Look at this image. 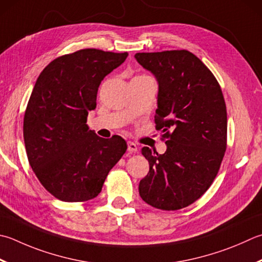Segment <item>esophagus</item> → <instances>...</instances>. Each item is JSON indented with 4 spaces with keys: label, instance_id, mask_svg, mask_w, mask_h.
<instances>
[{
    "label": "esophagus",
    "instance_id": "esophagus-1",
    "mask_svg": "<svg viewBox=\"0 0 262 262\" xmlns=\"http://www.w3.org/2000/svg\"><path fill=\"white\" fill-rule=\"evenodd\" d=\"M127 146H128V151H129L130 153H136L138 151V146L135 144L134 142H128L127 143Z\"/></svg>",
    "mask_w": 262,
    "mask_h": 262
}]
</instances>
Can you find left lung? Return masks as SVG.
Wrapping results in <instances>:
<instances>
[{"label": "left lung", "instance_id": "left-lung-1", "mask_svg": "<svg viewBox=\"0 0 262 262\" xmlns=\"http://www.w3.org/2000/svg\"><path fill=\"white\" fill-rule=\"evenodd\" d=\"M159 85L156 129L167 138L163 155L144 146L150 170L138 185L147 204L161 210L185 208L216 178L226 151L227 111L216 77L186 50L136 53Z\"/></svg>", "mask_w": 262, "mask_h": 262}]
</instances>
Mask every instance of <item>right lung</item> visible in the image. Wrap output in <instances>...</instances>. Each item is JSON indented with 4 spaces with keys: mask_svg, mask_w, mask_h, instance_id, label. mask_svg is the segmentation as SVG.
<instances>
[{
    "mask_svg": "<svg viewBox=\"0 0 262 262\" xmlns=\"http://www.w3.org/2000/svg\"><path fill=\"white\" fill-rule=\"evenodd\" d=\"M127 56L79 50L53 60L36 80L24 118L26 152L40 184L61 201L84 202L99 195L127 150L122 137L105 140L86 125L101 81Z\"/></svg>",
    "mask_w": 262,
    "mask_h": 262,
    "instance_id": "add662e5",
    "label": "right lung"
}]
</instances>
